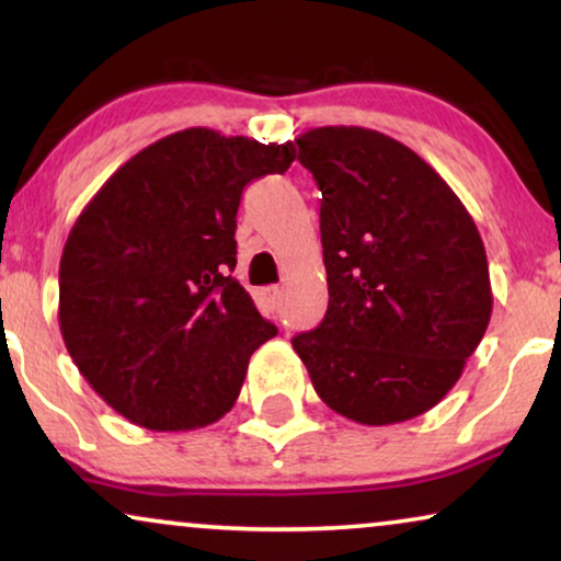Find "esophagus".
Returning a JSON list of instances; mask_svg holds the SVG:
<instances>
[{
  "label": "esophagus",
  "mask_w": 561,
  "mask_h": 561,
  "mask_svg": "<svg viewBox=\"0 0 561 561\" xmlns=\"http://www.w3.org/2000/svg\"><path fill=\"white\" fill-rule=\"evenodd\" d=\"M263 294H265V298H267V304H271L273 309H278V306H280V296H283V288H280V286H267V288L263 290Z\"/></svg>",
  "instance_id": "34e87169"
}]
</instances>
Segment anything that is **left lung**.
<instances>
[{"mask_svg":"<svg viewBox=\"0 0 561 561\" xmlns=\"http://www.w3.org/2000/svg\"><path fill=\"white\" fill-rule=\"evenodd\" d=\"M296 145L321 188L329 309L294 350L344 419H416L455 388L490 324L482 237L449 183L393 137L340 125Z\"/></svg>","mask_w":561,"mask_h":561,"instance_id":"obj_1","label":"left lung"}]
</instances>
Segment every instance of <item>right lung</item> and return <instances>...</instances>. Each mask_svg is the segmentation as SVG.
I'll return each mask as SVG.
<instances>
[{"mask_svg":"<svg viewBox=\"0 0 561 561\" xmlns=\"http://www.w3.org/2000/svg\"><path fill=\"white\" fill-rule=\"evenodd\" d=\"M294 142L188 127L148 145L83 206L58 271L68 355L119 416L191 432L232 409L278 334L232 278L242 188L286 173Z\"/></svg>","mask_w":561,"mask_h":561,"instance_id":"1","label":"right lung"}]
</instances>
